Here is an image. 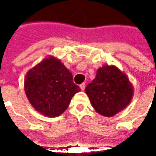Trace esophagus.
Here are the masks:
<instances>
[{"mask_svg":"<svg viewBox=\"0 0 156 156\" xmlns=\"http://www.w3.org/2000/svg\"><path fill=\"white\" fill-rule=\"evenodd\" d=\"M79 87H80V88H81V90H83V91L85 88V83H82V84H80V86H79Z\"/></svg>","mask_w":156,"mask_h":156,"instance_id":"1","label":"esophagus"}]
</instances>
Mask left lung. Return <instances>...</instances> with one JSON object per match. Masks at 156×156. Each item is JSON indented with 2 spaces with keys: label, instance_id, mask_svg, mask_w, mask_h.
<instances>
[{
  "label": "left lung",
  "instance_id": "left-lung-1",
  "mask_svg": "<svg viewBox=\"0 0 156 156\" xmlns=\"http://www.w3.org/2000/svg\"><path fill=\"white\" fill-rule=\"evenodd\" d=\"M93 108L99 115L112 117L130 104L134 87L126 73L115 65H105L85 88Z\"/></svg>",
  "mask_w": 156,
  "mask_h": 156
}]
</instances>
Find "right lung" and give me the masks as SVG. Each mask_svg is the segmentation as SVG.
Here are the masks:
<instances>
[{
    "instance_id": "right-lung-1",
    "label": "right lung",
    "mask_w": 156,
    "mask_h": 156,
    "mask_svg": "<svg viewBox=\"0 0 156 156\" xmlns=\"http://www.w3.org/2000/svg\"><path fill=\"white\" fill-rule=\"evenodd\" d=\"M24 90L32 107L50 118L61 115L75 94L81 91L73 83L71 72L53 56L45 58L27 73Z\"/></svg>"
}]
</instances>
